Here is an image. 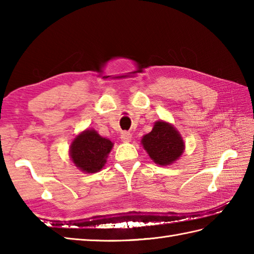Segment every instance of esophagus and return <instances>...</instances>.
Wrapping results in <instances>:
<instances>
[{
	"label": "esophagus",
	"instance_id": "esophagus-1",
	"mask_svg": "<svg viewBox=\"0 0 254 254\" xmlns=\"http://www.w3.org/2000/svg\"><path fill=\"white\" fill-rule=\"evenodd\" d=\"M132 138V134L130 132H122L121 133V139L123 142H130Z\"/></svg>",
	"mask_w": 254,
	"mask_h": 254
}]
</instances>
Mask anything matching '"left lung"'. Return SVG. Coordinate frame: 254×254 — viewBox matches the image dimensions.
Returning <instances> with one entry per match:
<instances>
[{"mask_svg":"<svg viewBox=\"0 0 254 254\" xmlns=\"http://www.w3.org/2000/svg\"><path fill=\"white\" fill-rule=\"evenodd\" d=\"M142 144L156 164L166 166L180 157L185 149L179 132L169 123L158 121L152 132L143 136Z\"/></svg>","mask_w":254,"mask_h":254,"instance_id":"8db88e82","label":"left lung"}]
</instances>
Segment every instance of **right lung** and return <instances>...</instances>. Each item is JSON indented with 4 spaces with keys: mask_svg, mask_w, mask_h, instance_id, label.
Masks as SVG:
<instances>
[{
    "mask_svg": "<svg viewBox=\"0 0 254 254\" xmlns=\"http://www.w3.org/2000/svg\"><path fill=\"white\" fill-rule=\"evenodd\" d=\"M112 146L109 139L101 137L94 130H87L75 137L69 154L73 163L80 170L94 174L105 166Z\"/></svg>",
    "mask_w": 254,
    "mask_h": 254,
    "instance_id": "1",
    "label": "right lung"
}]
</instances>
